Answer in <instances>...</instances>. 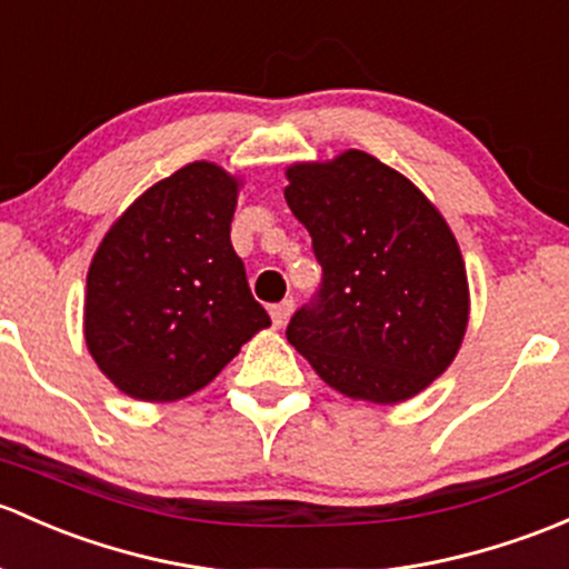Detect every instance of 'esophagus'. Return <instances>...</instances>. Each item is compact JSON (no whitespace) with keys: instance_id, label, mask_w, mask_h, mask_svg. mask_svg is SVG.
Wrapping results in <instances>:
<instances>
[{"instance_id":"esophagus-1","label":"esophagus","mask_w":569,"mask_h":569,"mask_svg":"<svg viewBox=\"0 0 569 569\" xmlns=\"http://www.w3.org/2000/svg\"><path fill=\"white\" fill-rule=\"evenodd\" d=\"M291 313H295V300H283V302H278V305H272V308H269V316H272L274 327L289 325Z\"/></svg>"}]
</instances>
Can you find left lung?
Wrapping results in <instances>:
<instances>
[{"label": "left lung", "instance_id": "left-lung-1", "mask_svg": "<svg viewBox=\"0 0 569 569\" xmlns=\"http://www.w3.org/2000/svg\"><path fill=\"white\" fill-rule=\"evenodd\" d=\"M283 190L313 239L321 286L286 338L349 398L400 403L456 360L469 286L450 226L403 174L349 149L297 163Z\"/></svg>", "mask_w": 569, "mask_h": 569}]
</instances>
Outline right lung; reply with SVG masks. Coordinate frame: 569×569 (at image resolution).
<instances>
[{
    "mask_svg": "<svg viewBox=\"0 0 569 569\" xmlns=\"http://www.w3.org/2000/svg\"><path fill=\"white\" fill-rule=\"evenodd\" d=\"M237 179L188 163L111 226L87 274L83 335L124 395L179 400L269 327L231 244Z\"/></svg>",
    "mask_w": 569,
    "mask_h": 569,
    "instance_id": "add662e5",
    "label": "right lung"
}]
</instances>
